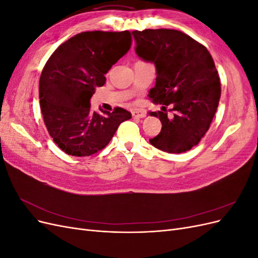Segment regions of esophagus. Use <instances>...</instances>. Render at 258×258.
<instances>
[{
	"mask_svg": "<svg viewBox=\"0 0 258 258\" xmlns=\"http://www.w3.org/2000/svg\"><path fill=\"white\" fill-rule=\"evenodd\" d=\"M145 116V112L142 110H134L132 111V117L134 118H143Z\"/></svg>",
	"mask_w": 258,
	"mask_h": 258,
	"instance_id": "1",
	"label": "esophagus"
}]
</instances>
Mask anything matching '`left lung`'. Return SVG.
Wrapping results in <instances>:
<instances>
[{"mask_svg": "<svg viewBox=\"0 0 258 258\" xmlns=\"http://www.w3.org/2000/svg\"><path fill=\"white\" fill-rule=\"evenodd\" d=\"M132 34L138 56L156 67V84L148 98L163 105L162 112H150L162 123L150 143L170 154L191 150L209 130L221 98L212 56L204 45L177 30L146 29ZM170 104L172 117L165 113Z\"/></svg>", "mask_w": 258, "mask_h": 258, "instance_id": "left-lung-1", "label": "left lung"}]
</instances>
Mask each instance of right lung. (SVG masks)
Masks as SVG:
<instances>
[{"mask_svg":"<svg viewBox=\"0 0 258 258\" xmlns=\"http://www.w3.org/2000/svg\"><path fill=\"white\" fill-rule=\"evenodd\" d=\"M131 42L129 31H87L61 44L46 62L38 90L41 110L50 137L68 155L98 153L131 118L121 107L103 116L90 111L96 88L105 84L104 74L128 52Z\"/></svg>","mask_w":258,"mask_h":258,"instance_id":"1","label":"right lung"}]
</instances>
